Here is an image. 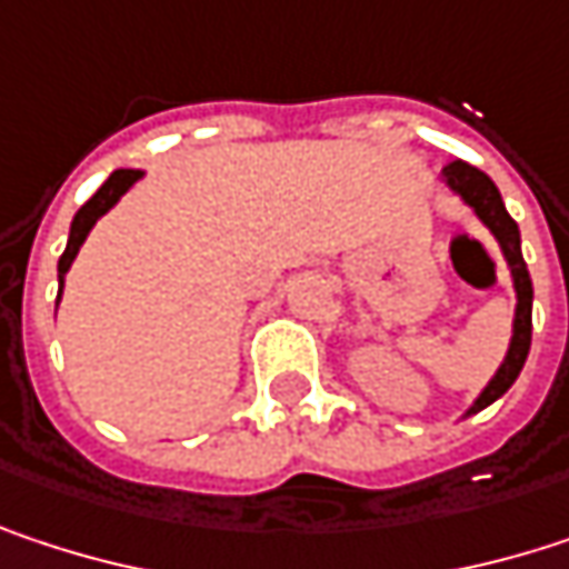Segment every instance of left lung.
Listing matches in <instances>:
<instances>
[{"label": "left lung", "mask_w": 569, "mask_h": 569, "mask_svg": "<svg viewBox=\"0 0 569 569\" xmlns=\"http://www.w3.org/2000/svg\"><path fill=\"white\" fill-rule=\"evenodd\" d=\"M445 180L448 187L481 217V223L498 237L501 250H505V260L511 267L513 289H517V316H513V339L511 349H508V359L501 362L498 376L488 382V389L478 396L471 411H481L488 408L491 401L505 396L513 386V379L520 376L523 362H527V352H530V302H533V286H530V273H527V263H523V253H520V230L513 223V217L508 213L505 200H501V190L495 187V180L485 171L465 164V161H451L445 168Z\"/></svg>", "instance_id": "1"}]
</instances>
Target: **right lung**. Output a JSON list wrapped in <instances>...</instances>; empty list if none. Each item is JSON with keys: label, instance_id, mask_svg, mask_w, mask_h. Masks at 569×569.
I'll list each match as a JSON object with an SVG mask.
<instances>
[{"label": "right lung", "instance_id": "add662e5", "mask_svg": "<svg viewBox=\"0 0 569 569\" xmlns=\"http://www.w3.org/2000/svg\"><path fill=\"white\" fill-rule=\"evenodd\" d=\"M141 177V171H114L101 187H98V193L74 213V220H71V233H68V247H64V253H61V260H58V299H61V286H64V273H68V267H71V260L78 257V247L84 243V237L91 233V227L98 223V217H104L128 190H131V183Z\"/></svg>", "mask_w": 569, "mask_h": 569}]
</instances>
